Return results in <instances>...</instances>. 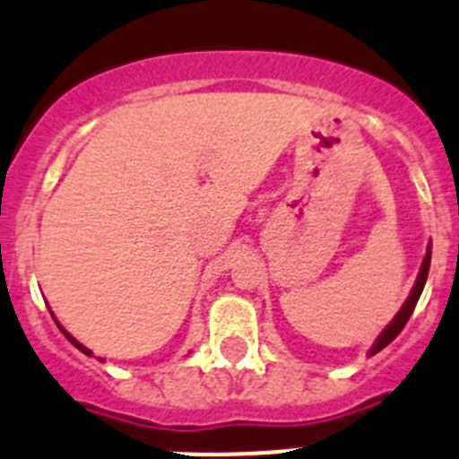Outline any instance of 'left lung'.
<instances>
[{
  "label": "left lung",
  "instance_id": "obj_1",
  "mask_svg": "<svg viewBox=\"0 0 459 459\" xmlns=\"http://www.w3.org/2000/svg\"><path fill=\"white\" fill-rule=\"evenodd\" d=\"M430 255H432V246H428V252H426V257H423V264H421V271H419V277H416L414 281V287H411V293L407 296L405 305L401 307V312L394 316V321L389 323V325L385 327V330L380 332V336L376 339V343H373L371 352L368 355H376V352H380L382 348L389 346V343L396 339L398 334H401V330L405 327V323L410 321L411 312H414V307L416 302H419V298H421V291L423 287H426V280H428V271H430Z\"/></svg>",
  "mask_w": 459,
  "mask_h": 459
}]
</instances>
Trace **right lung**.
Instances as JSON below:
<instances>
[{
  "instance_id": "right-lung-1",
  "label": "right lung",
  "mask_w": 459,
  "mask_h": 459,
  "mask_svg": "<svg viewBox=\"0 0 459 459\" xmlns=\"http://www.w3.org/2000/svg\"><path fill=\"white\" fill-rule=\"evenodd\" d=\"M58 327H61V325H58ZM61 332H63V334H65V339H67V342H70V343H73V346H74V348H79V351H82V352H83V355L92 357V352H91V351H88V348H86V346H83V343H79V342H77V339H74V336H73V334H67V332H65V330H63V327H61Z\"/></svg>"
}]
</instances>
